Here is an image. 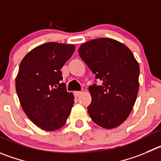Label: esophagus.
Listing matches in <instances>:
<instances>
[{"label":"esophagus","mask_w":161,"mask_h":161,"mask_svg":"<svg viewBox=\"0 0 161 161\" xmlns=\"http://www.w3.org/2000/svg\"><path fill=\"white\" fill-rule=\"evenodd\" d=\"M81 92H79V91H76V92H73V94H74V96H76V97H77V96H79L81 94Z\"/></svg>","instance_id":"esophagus-1"}]
</instances>
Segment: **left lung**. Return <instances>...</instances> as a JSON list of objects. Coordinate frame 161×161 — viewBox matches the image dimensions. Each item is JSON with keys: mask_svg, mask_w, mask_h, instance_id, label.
I'll use <instances>...</instances> for the list:
<instances>
[{"mask_svg": "<svg viewBox=\"0 0 161 161\" xmlns=\"http://www.w3.org/2000/svg\"><path fill=\"white\" fill-rule=\"evenodd\" d=\"M78 53L96 74V79L102 82L101 85L93 84L89 87V116L101 127H117L127 119L135 103L139 88L138 63L127 47L108 38L83 43Z\"/></svg>", "mask_w": 161, "mask_h": 161, "instance_id": "left-lung-1", "label": "left lung"}]
</instances>
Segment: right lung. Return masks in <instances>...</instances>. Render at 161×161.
I'll return each instance as SVG.
<instances>
[{"instance_id":"right-lung-1","label":"right lung","mask_w":161,"mask_h":161,"mask_svg":"<svg viewBox=\"0 0 161 161\" xmlns=\"http://www.w3.org/2000/svg\"><path fill=\"white\" fill-rule=\"evenodd\" d=\"M71 44L47 42L29 52L19 65L16 90L23 110L41 129L53 131L65 125L74 103L61 69L71 58Z\"/></svg>"}]
</instances>
